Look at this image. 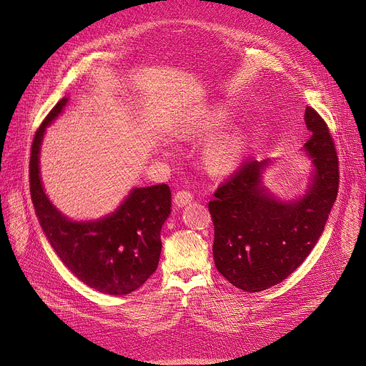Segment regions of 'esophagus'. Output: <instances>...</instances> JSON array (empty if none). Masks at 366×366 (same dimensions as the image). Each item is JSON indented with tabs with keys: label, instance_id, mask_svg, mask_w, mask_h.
Here are the masks:
<instances>
[{
	"label": "esophagus",
	"instance_id": "1",
	"mask_svg": "<svg viewBox=\"0 0 366 366\" xmlns=\"http://www.w3.org/2000/svg\"><path fill=\"white\" fill-rule=\"evenodd\" d=\"M192 202V194L189 191H178L175 196H174V203L178 206V207H184L187 204H189Z\"/></svg>",
	"mask_w": 366,
	"mask_h": 366
}]
</instances>
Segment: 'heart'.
Returning <instances> with one entry per match:
<instances>
[{"label":"heart","instance_id":"heart-1","mask_svg":"<svg viewBox=\"0 0 366 366\" xmlns=\"http://www.w3.org/2000/svg\"><path fill=\"white\" fill-rule=\"evenodd\" d=\"M225 124V116L221 110H209L202 113L192 122L191 134L212 135ZM241 137L238 134H224L213 138L204 150V162L216 174H228L234 170L242 157Z\"/></svg>","mask_w":366,"mask_h":366}]
</instances>
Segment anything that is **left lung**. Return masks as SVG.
<instances>
[{
	"mask_svg": "<svg viewBox=\"0 0 366 366\" xmlns=\"http://www.w3.org/2000/svg\"><path fill=\"white\" fill-rule=\"evenodd\" d=\"M305 124L312 132L302 149L312 164L305 194L281 200L263 184L274 160H249L209 203L216 269L242 291L257 293L293 274L322 235L337 199L338 159L328 127L312 107Z\"/></svg>",
	"mask_w": 366,
	"mask_h": 366,
	"instance_id": "left-lung-1",
	"label": "left lung"
}]
</instances>
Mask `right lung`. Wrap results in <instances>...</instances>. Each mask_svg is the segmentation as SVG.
Returning <instances> with one entry per match:
<instances>
[{
  "label": "right lung",
  "mask_w": 366,
  "mask_h": 366,
  "mask_svg": "<svg viewBox=\"0 0 366 366\" xmlns=\"http://www.w3.org/2000/svg\"><path fill=\"white\" fill-rule=\"evenodd\" d=\"M61 99L38 128L31 153V197L39 225L67 269L104 295L124 296L139 288L157 269L160 231L172 197L166 184L132 188L117 209L89 221H73L45 194L39 154L46 128L63 113Z\"/></svg>",
  "instance_id": "add662e5"
}]
</instances>
